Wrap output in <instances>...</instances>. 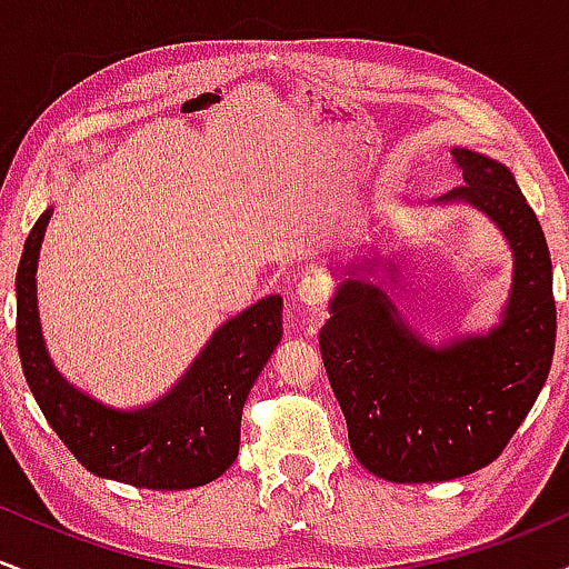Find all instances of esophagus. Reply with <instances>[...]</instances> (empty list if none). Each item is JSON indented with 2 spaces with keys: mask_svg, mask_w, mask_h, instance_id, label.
Instances as JSON below:
<instances>
[{
  "mask_svg": "<svg viewBox=\"0 0 569 569\" xmlns=\"http://www.w3.org/2000/svg\"><path fill=\"white\" fill-rule=\"evenodd\" d=\"M331 297V280L321 270H307L297 286V299L307 307H321Z\"/></svg>",
  "mask_w": 569,
  "mask_h": 569,
  "instance_id": "1",
  "label": "esophagus"
}]
</instances>
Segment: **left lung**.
Here are the masks:
<instances>
[{"instance_id": "8db88e82", "label": "left lung", "mask_w": 569, "mask_h": 569, "mask_svg": "<svg viewBox=\"0 0 569 569\" xmlns=\"http://www.w3.org/2000/svg\"><path fill=\"white\" fill-rule=\"evenodd\" d=\"M452 154L462 184L443 200L473 202L511 240L513 293L502 323L452 348H422L380 289L348 278L318 335L352 455L396 485L460 479L498 460L543 388L557 342L538 217L506 166L468 149Z\"/></svg>"}]
</instances>
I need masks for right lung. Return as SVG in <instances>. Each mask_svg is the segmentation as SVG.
I'll use <instances>...</instances> for the list:
<instances>
[{
    "label": "right lung",
    "mask_w": 569,
    "mask_h": 569,
    "mask_svg": "<svg viewBox=\"0 0 569 569\" xmlns=\"http://www.w3.org/2000/svg\"><path fill=\"white\" fill-rule=\"evenodd\" d=\"M50 213L31 227L16 276L18 352L44 420L96 476L143 489H189L219 479L238 457L248 390L283 335L280 297H267L221 326L162 401L112 411L69 388L44 350L34 272Z\"/></svg>",
    "instance_id": "1"
}]
</instances>
